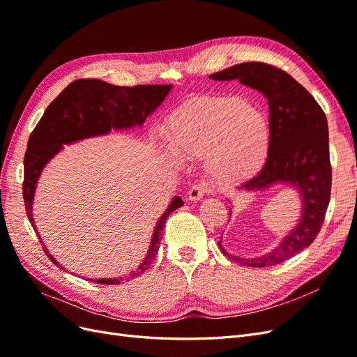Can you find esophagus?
Segmentation results:
<instances>
[{
	"label": "esophagus",
	"instance_id": "34e87169",
	"mask_svg": "<svg viewBox=\"0 0 357 357\" xmlns=\"http://www.w3.org/2000/svg\"><path fill=\"white\" fill-rule=\"evenodd\" d=\"M207 190H208V188H207V185H204V183L193 185L188 192V199L189 201H199V199H202L205 193H207Z\"/></svg>",
	"mask_w": 357,
	"mask_h": 357
}]
</instances>
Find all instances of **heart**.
Wrapping results in <instances>:
<instances>
[{
  "label": "heart",
  "mask_w": 357,
  "mask_h": 357,
  "mask_svg": "<svg viewBox=\"0 0 357 357\" xmlns=\"http://www.w3.org/2000/svg\"><path fill=\"white\" fill-rule=\"evenodd\" d=\"M168 138L178 156H208L211 176L222 185H235L262 169L269 150V125L238 96H202L172 113Z\"/></svg>",
  "instance_id": "obj_1"
}]
</instances>
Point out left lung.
I'll return each instance as SVG.
<instances>
[{"label": "left lung", "instance_id": "8db88e82", "mask_svg": "<svg viewBox=\"0 0 357 357\" xmlns=\"http://www.w3.org/2000/svg\"><path fill=\"white\" fill-rule=\"evenodd\" d=\"M213 80H238L262 92L269 107V150L264 168L245 181L261 190L278 181L294 185L302 197V218L283 243L264 256L244 259L220 250L244 266L278 265L304 250L319 235L331 199L332 167L326 114L312 95L284 70L265 62H243L211 74Z\"/></svg>", "mask_w": 357, "mask_h": 357}]
</instances>
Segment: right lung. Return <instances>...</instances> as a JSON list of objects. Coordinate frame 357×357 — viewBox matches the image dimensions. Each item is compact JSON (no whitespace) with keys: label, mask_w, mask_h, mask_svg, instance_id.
<instances>
[{"label":"right lung","mask_w":357,"mask_h":357,"mask_svg":"<svg viewBox=\"0 0 357 357\" xmlns=\"http://www.w3.org/2000/svg\"><path fill=\"white\" fill-rule=\"evenodd\" d=\"M171 84H137V86H114L98 79H79L70 83L46 109L40 122L31 132L28 147L24 158V183L22 193L28 219L36 229L32 219V198L41 169L62 149V144L77 142V139L107 134L112 128H131L143 125L146 117L164 101ZM183 201L176 197L168 210L159 219L152 243L149 247L146 261L137 268L131 277L144 273L158 255L162 234L168 215L181 207ZM37 232V229H36ZM43 245V244H41ZM43 250L50 261L58 265L47 248ZM125 278H101L100 284H121ZM95 282V280H92Z\"/></svg>","instance_id":"add662e5"}]
</instances>
